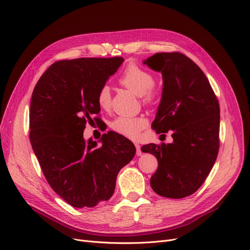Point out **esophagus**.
I'll return each instance as SVG.
<instances>
[{"label":"esophagus","instance_id":"esophagus-1","mask_svg":"<svg viewBox=\"0 0 250 250\" xmlns=\"http://www.w3.org/2000/svg\"><path fill=\"white\" fill-rule=\"evenodd\" d=\"M135 146H136V148H137V152H136L137 156H141V155H142V151H141V146H140L139 144H135Z\"/></svg>","mask_w":250,"mask_h":250}]
</instances>
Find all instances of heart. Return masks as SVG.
Here are the masks:
<instances>
[{
  "label": "heart",
  "mask_w": 250,
  "mask_h": 250,
  "mask_svg": "<svg viewBox=\"0 0 250 250\" xmlns=\"http://www.w3.org/2000/svg\"><path fill=\"white\" fill-rule=\"evenodd\" d=\"M119 82L125 87L141 97L146 105H152L157 103L161 95L160 88L155 84V77L151 71L142 66L130 62L122 73ZM96 102L103 110H109L111 106V94L107 85H103L96 93ZM146 122L142 118H128L119 116L110 124V127L116 134L128 139L136 140L141 131L146 127Z\"/></svg>",
  "instance_id": "1"
}]
</instances>
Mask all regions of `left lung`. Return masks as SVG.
I'll list each match as a JSON object with an SVG mask.
<instances>
[{
  "label": "left lung",
  "mask_w": 250,
  "mask_h": 250,
  "mask_svg": "<svg viewBox=\"0 0 250 250\" xmlns=\"http://www.w3.org/2000/svg\"><path fill=\"white\" fill-rule=\"evenodd\" d=\"M161 71L162 101L152 124L158 134L173 130L172 144H148L158 169L151 187L160 196L181 199L195 193L208 177L219 151L220 107L201 68L181 52H163L144 61Z\"/></svg>",
  "instance_id": "1"
}]
</instances>
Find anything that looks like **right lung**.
Instances as JSON below:
<instances>
[{
	"label": "right lung",
	"mask_w": 250,
	"mask_h": 250,
	"mask_svg": "<svg viewBox=\"0 0 250 250\" xmlns=\"http://www.w3.org/2000/svg\"><path fill=\"white\" fill-rule=\"evenodd\" d=\"M123 57L54 62L39 78L30 105V142L55 193L75 208L94 207L112 196L116 176L136 154L129 140L108 131L103 146L83 139L86 123L98 114V89ZM96 122L97 118H93Z\"/></svg>",
	"instance_id": "1"
}]
</instances>
